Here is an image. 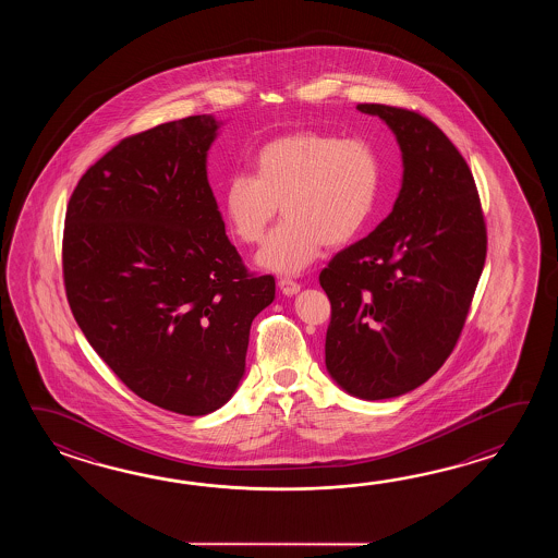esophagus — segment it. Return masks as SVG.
<instances>
[{
    "label": "esophagus",
    "mask_w": 558,
    "mask_h": 558,
    "mask_svg": "<svg viewBox=\"0 0 558 558\" xmlns=\"http://www.w3.org/2000/svg\"><path fill=\"white\" fill-rule=\"evenodd\" d=\"M279 289H281L283 295H295V293H299L301 284L293 281V279H289V277H281V279H279Z\"/></svg>",
    "instance_id": "34e87169"
}]
</instances>
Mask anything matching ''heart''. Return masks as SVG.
<instances>
[{
    "instance_id": "heart-1",
    "label": "heart",
    "mask_w": 558,
    "mask_h": 558,
    "mask_svg": "<svg viewBox=\"0 0 558 558\" xmlns=\"http://www.w3.org/2000/svg\"><path fill=\"white\" fill-rule=\"evenodd\" d=\"M255 173L229 175L221 191L227 226L243 245L262 243L275 215L284 221L259 253L263 267L296 274L320 247H343L367 226L380 185L373 143L325 131H296L265 143Z\"/></svg>"
}]
</instances>
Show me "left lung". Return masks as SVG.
<instances>
[{
    "label": "left lung",
    "mask_w": 558,
    "mask_h": 558,
    "mask_svg": "<svg viewBox=\"0 0 558 558\" xmlns=\"http://www.w3.org/2000/svg\"><path fill=\"white\" fill-rule=\"evenodd\" d=\"M403 151V187L389 217L320 271L331 301L325 363L344 391L379 401L413 391L449 359L486 259L473 173L418 111L359 104Z\"/></svg>",
    "instance_id": "obj_1"
}]
</instances>
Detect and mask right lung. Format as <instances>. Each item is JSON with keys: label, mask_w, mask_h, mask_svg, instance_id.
<instances>
[{"label": "right lung", "mask_w": 558, "mask_h": 558, "mask_svg": "<svg viewBox=\"0 0 558 558\" xmlns=\"http://www.w3.org/2000/svg\"><path fill=\"white\" fill-rule=\"evenodd\" d=\"M219 123L191 116L130 135L85 171L63 227L73 317L118 379L178 415L214 413L238 389L274 275L229 243L207 181Z\"/></svg>", "instance_id": "obj_1"}]
</instances>
